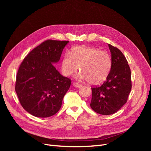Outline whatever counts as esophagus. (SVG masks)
Instances as JSON below:
<instances>
[{
	"mask_svg": "<svg viewBox=\"0 0 151 151\" xmlns=\"http://www.w3.org/2000/svg\"><path fill=\"white\" fill-rule=\"evenodd\" d=\"M73 86H74V87H76V88H81V87L82 86V84H81L79 83H73Z\"/></svg>",
	"mask_w": 151,
	"mask_h": 151,
	"instance_id": "1",
	"label": "esophagus"
}]
</instances>
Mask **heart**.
Segmentation results:
<instances>
[{
  "instance_id": "obj_1",
  "label": "heart",
  "mask_w": 151,
  "mask_h": 151,
  "mask_svg": "<svg viewBox=\"0 0 151 151\" xmlns=\"http://www.w3.org/2000/svg\"><path fill=\"white\" fill-rule=\"evenodd\" d=\"M111 65V57L108 52L96 48L77 47L65 53L62 69L63 74L68 76L76 72L79 66L80 78L97 85L107 78Z\"/></svg>"
}]
</instances>
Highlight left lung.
<instances>
[{"mask_svg":"<svg viewBox=\"0 0 151 151\" xmlns=\"http://www.w3.org/2000/svg\"><path fill=\"white\" fill-rule=\"evenodd\" d=\"M112 65L107 78L101 86L93 87L91 108L103 115H111L124 105L132 89L131 71L124 55L108 44Z\"/></svg>","mask_w":151,"mask_h":151,"instance_id":"1","label":"left lung"}]
</instances>
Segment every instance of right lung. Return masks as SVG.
<instances>
[{"label": "right lung", "instance_id": "add662e5", "mask_svg": "<svg viewBox=\"0 0 151 151\" xmlns=\"http://www.w3.org/2000/svg\"><path fill=\"white\" fill-rule=\"evenodd\" d=\"M68 41L48 40L35 48L18 69L15 90L21 106L31 115L47 118L57 113L71 80L62 76L53 63L59 61Z\"/></svg>", "mask_w": 151, "mask_h": 151}]
</instances>
